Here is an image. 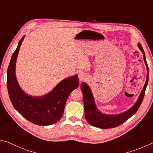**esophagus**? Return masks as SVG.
<instances>
[{
	"label": "esophagus",
	"mask_w": 153,
	"mask_h": 153,
	"mask_svg": "<svg viewBox=\"0 0 153 153\" xmlns=\"http://www.w3.org/2000/svg\"><path fill=\"white\" fill-rule=\"evenodd\" d=\"M87 75L85 73V72H80L79 74V79L80 81H85V80L87 79Z\"/></svg>",
	"instance_id": "esophagus-1"
}]
</instances>
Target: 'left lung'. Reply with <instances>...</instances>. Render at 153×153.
Returning <instances> with one entry per match:
<instances>
[{"label":"left lung","instance_id":"left-lung-1","mask_svg":"<svg viewBox=\"0 0 153 153\" xmlns=\"http://www.w3.org/2000/svg\"><path fill=\"white\" fill-rule=\"evenodd\" d=\"M138 47L142 53H143L144 61L146 66V80L143 89L142 90L140 95L138 96V100H136V103L128 110L117 114L103 113L98 109L97 105H96L95 99L93 97L92 91L90 87L86 82H83L81 83V89L82 95H83L85 116L87 122L93 126L103 128V129L117 127L119 125L125 122L138 111L139 107H140L142 101H143L144 93H145L146 88L149 82V67L147 65L145 53H144L143 48L140 43H138Z\"/></svg>","mask_w":153,"mask_h":153}]
</instances>
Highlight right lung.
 I'll list each match as a JSON object with an SVG mask.
<instances>
[{
	"label": "right lung",
	"instance_id": "right-lung-1",
	"mask_svg": "<svg viewBox=\"0 0 153 153\" xmlns=\"http://www.w3.org/2000/svg\"><path fill=\"white\" fill-rule=\"evenodd\" d=\"M24 38L25 36L19 42L8 67L7 89L10 100L16 110L28 121L39 126L52 125L61 119L69 95L79 87L78 75L63 79L44 95L27 94L19 85L15 72L16 62Z\"/></svg>",
	"mask_w": 153,
	"mask_h": 153
}]
</instances>
